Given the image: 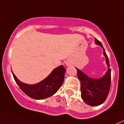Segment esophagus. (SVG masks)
I'll return each instance as SVG.
<instances>
[{"mask_svg": "<svg viewBox=\"0 0 124 124\" xmlns=\"http://www.w3.org/2000/svg\"><path fill=\"white\" fill-rule=\"evenodd\" d=\"M66 65H67V66H69V64H68V63H66Z\"/></svg>", "mask_w": 124, "mask_h": 124, "instance_id": "34e87169", "label": "esophagus"}]
</instances>
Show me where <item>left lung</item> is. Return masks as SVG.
Returning <instances> with one entry per match:
<instances>
[{"mask_svg": "<svg viewBox=\"0 0 124 124\" xmlns=\"http://www.w3.org/2000/svg\"><path fill=\"white\" fill-rule=\"evenodd\" d=\"M95 44L103 50V55L106 58V63L108 69L104 76L99 78H92L87 76L81 70L76 68L78 79L81 82V97L88 105L95 106L102 104L107 98L111 85V69L105 50L100 41L95 39Z\"/></svg>", "mask_w": 124, "mask_h": 124, "instance_id": "obj_1", "label": "left lung"}]
</instances>
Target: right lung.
<instances>
[{"mask_svg": "<svg viewBox=\"0 0 124 124\" xmlns=\"http://www.w3.org/2000/svg\"><path fill=\"white\" fill-rule=\"evenodd\" d=\"M65 71L63 65H60L53 69L45 79L33 85L20 81L12 73L17 85L26 95L34 99L40 100L51 97L59 90L64 82Z\"/></svg>", "mask_w": 124, "mask_h": 124, "instance_id": "right-lung-1", "label": "right lung"}]
</instances>
